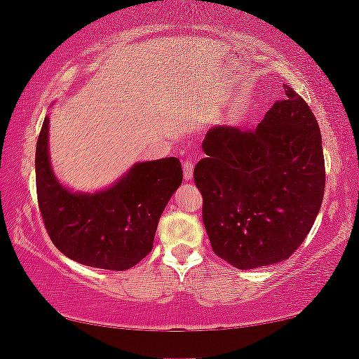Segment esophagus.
<instances>
[{
    "label": "esophagus",
    "mask_w": 359,
    "mask_h": 359,
    "mask_svg": "<svg viewBox=\"0 0 359 359\" xmlns=\"http://www.w3.org/2000/svg\"><path fill=\"white\" fill-rule=\"evenodd\" d=\"M193 161H184L183 163V176L186 181H189L191 178H193Z\"/></svg>",
    "instance_id": "esophagus-1"
}]
</instances>
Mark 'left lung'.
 I'll use <instances>...</instances> for the list:
<instances>
[{
  "mask_svg": "<svg viewBox=\"0 0 359 359\" xmlns=\"http://www.w3.org/2000/svg\"><path fill=\"white\" fill-rule=\"evenodd\" d=\"M257 129L217 126L194 166L214 253L238 269L287 259L311 232L325 191L322 135L292 88Z\"/></svg>",
  "mask_w": 359,
  "mask_h": 359,
  "instance_id": "8db88e82",
  "label": "left lung"
}]
</instances>
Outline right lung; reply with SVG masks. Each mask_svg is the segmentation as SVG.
<instances>
[{
    "label": "right lung",
    "mask_w": 359,
    "mask_h": 359,
    "mask_svg": "<svg viewBox=\"0 0 359 359\" xmlns=\"http://www.w3.org/2000/svg\"><path fill=\"white\" fill-rule=\"evenodd\" d=\"M48 117L36 149L37 203L53 245L85 266L124 271L151 252L160 215L183 181L178 158L137 163L112 188L76 194L58 184L48 161Z\"/></svg>",
    "instance_id": "add662e5"
}]
</instances>
